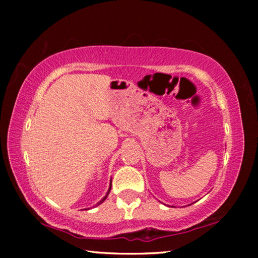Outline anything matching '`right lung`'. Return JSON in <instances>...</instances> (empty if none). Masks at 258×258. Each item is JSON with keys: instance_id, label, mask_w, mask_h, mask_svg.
I'll return each instance as SVG.
<instances>
[{"instance_id": "right-lung-1", "label": "right lung", "mask_w": 258, "mask_h": 258, "mask_svg": "<svg viewBox=\"0 0 258 258\" xmlns=\"http://www.w3.org/2000/svg\"><path fill=\"white\" fill-rule=\"evenodd\" d=\"M110 189H111V183H110V187H109V190H108V192H107V195H106V197H103V199L102 200H100V202L97 204V205H100L101 203H103L104 200H106V198H107V196L109 195V192H110Z\"/></svg>"}]
</instances>
